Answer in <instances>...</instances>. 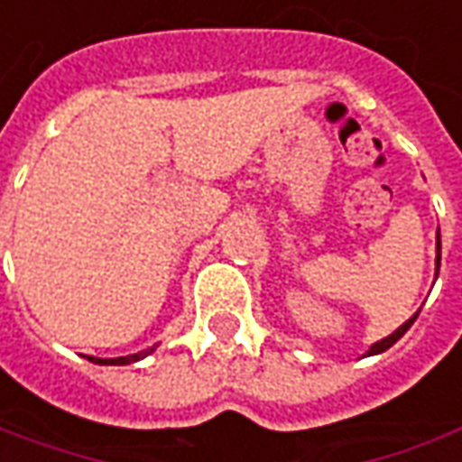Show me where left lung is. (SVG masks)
I'll list each match as a JSON object with an SVG mask.
<instances>
[{
	"label": "left lung",
	"instance_id": "left-lung-1",
	"mask_svg": "<svg viewBox=\"0 0 462 462\" xmlns=\"http://www.w3.org/2000/svg\"><path fill=\"white\" fill-rule=\"evenodd\" d=\"M438 271H440V230H438ZM417 313H420V310H417ZM417 313H415V316H412V319H410V321H404L402 326H400V328L394 331V334H389L387 338H382V341H376V344H372V349L366 351V356H372V354H382V351H387L389 346H392V344H397V341H400V338H402L404 334H407V328H410V326L415 323Z\"/></svg>",
	"mask_w": 462,
	"mask_h": 462
}]
</instances>
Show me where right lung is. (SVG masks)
<instances>
[{
	"label": "right lung",
	"instance_id": "right-lung-1",
	"mask_svg": "<svg viewBox=\"0 0 462 462\" xmlns=\"http://www.w3.org/2000/svg\"><path fill=\"white\" fill-rule=\"evenodd\" d=\"M146 354H149V351H146ZM146 354H131V356H118V359H96V364H118V366H121V364L139 362V359H143ZM90 359H93V356H90Z\"/></svg>",
	"mask_w": 462,
	"mask_h": 462
}]
</instances>
